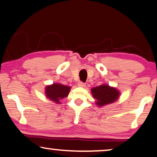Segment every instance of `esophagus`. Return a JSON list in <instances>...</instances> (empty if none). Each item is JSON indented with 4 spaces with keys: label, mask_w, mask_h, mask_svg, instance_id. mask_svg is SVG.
Wrapping results in <instances>:
<instances>
[{
    "label": "esophagus",
    "mask_w": 157,
    "mask_h": 157,
    "mask_svg": "<svg viewBox=\"0 0 157 157\" xmlns=\"http://www.w3.org/2000/svg\"><path fill=\"white\" fill-rule=\"evenodd\" d=\"M85 86H86L85 83L81 82V81H79V82L78 83V86H79V87H84Z\"/></svg>",
    "instance_id": "1"
}]
</instances>
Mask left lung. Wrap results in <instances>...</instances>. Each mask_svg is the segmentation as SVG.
<instances>
[{
  "mask_svg": "<svg viewBox=\"0 0 157 157\" xmlns=\"http://www.w3.org/2000/svg\"><path fill=\"white\" fill-rule=\"evenodd\" d=\"M91 91L94 98L96 100V104L99 107L112 104L119 99L120 96L119 90L105 83L92 88Z\"/></svg>",
  "mask_w": 157,
  "mask_h": 157,
  "instance_id": "1",
  "label": "left lung"
}]
</instances>
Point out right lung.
Here are the masks:
<instances>
[{
	"instance_id": "add662e5",
	"label": "right lung",
	"mask_w": 157,
	"mask_h": 157,
	"mask_svg": "<svg viewBox=\"0 0 157 157\" xmlns=\"http://www.w3.org/2000/svg\"><path fill=\"white\" fill-rule=\"evenodd\" d=\"M71 88L68 86L61 84L60 83H54L48 85L45 88V94L47 98L55 102L56 104H61L60 101L67 97Z\"/></svg>"
}]
</instances>
